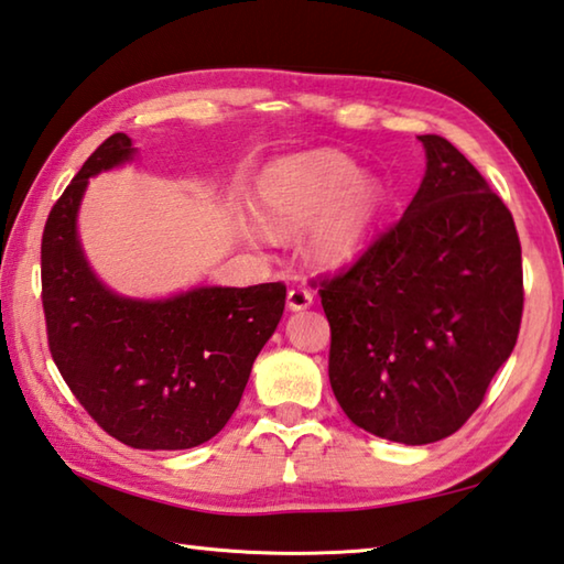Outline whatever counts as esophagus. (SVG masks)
<instances>
[{"mask_svg":"<svg viewBox=\"0 0 564 564\" xmlns=\"http://www.w3.org/2000/svg\"><path fill=\"white\" fill-rule=\"evenodd\" d=\"M313 305V293L305 285H295L289 291V308L291 311H305Z\"/></svg>","mask_w":564,"mask_h":564,"instance_id":"obj_1","label":"esophagus"}]
</instances>
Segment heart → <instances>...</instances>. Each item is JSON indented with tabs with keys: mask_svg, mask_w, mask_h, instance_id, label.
<instances>
[{
	"mask_svg": "<svg viewBox=\"0 0 564 564\" xmlns=\"http://www.w3.org/2000/svg\"><path fill=\"white\" fill-rule=\"evenodd\" d=\"M256 199L263 221L273 229L299 231L313 224V259L340 265L362 249L382 207V187L362 177L360 165L343 152L311 150L265 167Z\"/></svg>",
	"mask_w": 564,
	"mask_h": 564,
	"instance_id": "b5f03b06",
	"label": "heart"
}]
</instances>
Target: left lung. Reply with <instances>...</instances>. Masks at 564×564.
I'll use <instances>...</instances> for the list:
<instances>
[{
  "label": "left lung",
  "mask_w": 564,
  "mask_h": 564,
  "mask_svg": "<svg viewBox=\"0 0 564 564\" xmlns=\"http://www.w3.org/2000/svg\"><path fill=\"white\" fill-rule=\"evenodd\" d=\"M419 140L426 175L412 204L317 291L337 404L365 432L409 446L468 422L523 317L513 214L446 138Z\"/></svg>",
  "instance_id": "8db88e82"
}]
</instances>
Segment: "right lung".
<instances>
[{
    "label": "right lung",
    "mask_w": 564,
    "mask_h": 564,
    "mask_svg": "<svg viewBox=\"0 0 564 564\" xmlns=\"http://www.w3.org/2000/svg\"><path fill=\"white\" fill-rule=\"evenodd\" d=\"M132 140L100 142L51 207L41 237V303L61 377L106 434L132 448L180 452L217 436L273 335L285 285H207L167 301L108 291L80 251L76 214L88 177L132 158Z\"/></svg>",
    "instance_id": "1"
}]
</instances>
